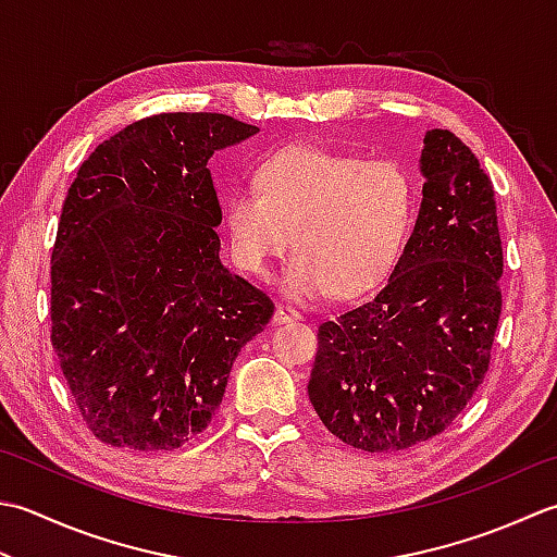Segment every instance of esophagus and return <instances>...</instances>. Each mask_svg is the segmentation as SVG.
I'll return each instance as SVG.
<instances>
[{"label":"esophagus","instance_id":"34e87169","mask_svg":"<svg viewBox=\"0 0 557 557\" xmlns=\"http://www.w3.org/2000/svg\"><path fill=\"white\" fill-rule=\"evenodd\" d=\"M301 319H304L301 311L289 307V304H277V309H275V323H289V321H301Z\"/></svg>","mask_w":557,"mask_h":557}]
</instances>
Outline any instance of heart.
I'll return each mask as SVG.
<instances>
[{
    "instance_id": "obj_1",
    "label": "heart",
    "mask_w": 557,
    "mask_h": 557,
    "mask_svg": "<svg viewBox=\"0 0 557 557\" xmlns=\"http://www.w3.org/2000/svg\"><path fill=\"white\" fill-rule=\"evenodd\" d=\"M412 220V185L396 161H367L292 145L256 171V188L228 195L236 263L265 277L297 236L285 289L297 299L362 294L396 265Z\"/></svg>"
}]
</instances>
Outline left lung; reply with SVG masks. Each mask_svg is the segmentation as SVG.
<instances>
[{
    "label": "left lung",
    "instance_id": "obj_1",
    "mask_svg": "<svg viewBox=\"0 0 557 557\" xmlns=\"http://www.w3.org/2000/svg\"><path fill=\"white\" fill-rule=\"evenodd\" d=\"M422 205L372 299L319 325L309 400L355 449L396 454L461 416L487 374L503 313L495 188L449 129L422 149Z\"/></svg>",
    "mask_w": 557,
    "mask_h": 557
}]
</instances>
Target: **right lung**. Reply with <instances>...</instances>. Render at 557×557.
I'll use <instances>...</instances> for the list:
<instances>
[{"mask_svg": "<svg viewBox=\"0 0 557 557\" xmlns=\"http://www.w3.org/2000/svg\"><path fill=\"white\" fill-rule=\"evenodd\" d=\"M258 127L224 113L141 117L70 185L50 258V343L86 428L173 451L212 422L275 304L220 260L207 161Z\"/></svg>", "mask_w": 557, "mask_h": 557, "instance_id": "obj_1", "label": "right lung"}]
</instances>
